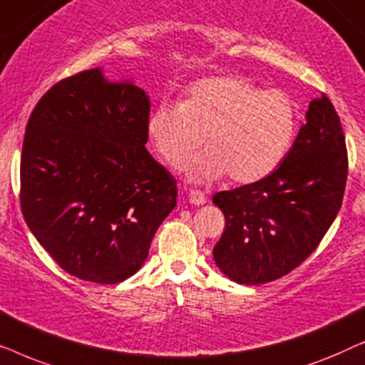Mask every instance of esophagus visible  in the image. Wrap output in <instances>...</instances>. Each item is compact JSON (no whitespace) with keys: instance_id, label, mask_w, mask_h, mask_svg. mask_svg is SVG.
<instances>
[{"instance_id":"esophagus-1","label":"esophagus","mask_w":365,"mask_h":365,"mask_svg":"<svg viewBox=\"0 0 365 365\" xmlns=\"http://www.w3.org/2000/svg\"><path fill=\"white\" fill-rule=\"evenodd\" d=\"M189 201H191L194 206H202L206 202V194L202 191H197V189H191L189 191Z\"/></svg>"}]
</instances>
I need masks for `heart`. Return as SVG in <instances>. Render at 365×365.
<instances>
[{"mask_svg": "<svg viewBox=\"0 0 365 365\" xmlns=\"http://www.w3.org/2000/svg\"><path fill=\"white\" fill-rule=\"evenodd\" d=\"M149 134L161 156L181 168L202 144L189 174L206 182L227 174L234 182H256L276 169L297 128L296 104L281 89L262 91L239 76L196 81L181 104L163 103L149 118Z\"/></svg>", "mask_w": 365, "mask_h": 365, "instance_id": "heart-1", "label": "heart"}]
</instances>
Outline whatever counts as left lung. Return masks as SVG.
I'll return each instance as SVG.
<instances>
[{"instance_id":"8db88e82","label":"left lung","mask_w":365,"mask_h":365,"mask_svg":"<svg viewBox=\"0 0 365 365\" xmlns=\"http://www.w3.org/2000/svg\"><path fill=\"white\" fill-rule=\"evenodd\" d=\"M347 149L326 94L312 99L291 151L276 171L216 192L226 227L212 254L234 282L257 286L286 276L316 251L342 206Z\"/></svg>"}]
</instances>
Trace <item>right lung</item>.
Segmentation results:
<instances>
[{
	"label": "right lung",
	"mask_w": 365,
	"mask_h": 365,
	"mask_svg": "<svg viewBox=\"0 0 365 365\" xmlns=\"http://www.w3.org/2000/svg\"><path fill=\"white\" fill-rule=\"evenodd\" d=\"M149 96L101 68L48 89L28 119L21 212L61 269L118 284L146 261L176 206V179L148 153Z\"/></svg>",
	"instance_id": "right-lung-1"
}]
</instances>
